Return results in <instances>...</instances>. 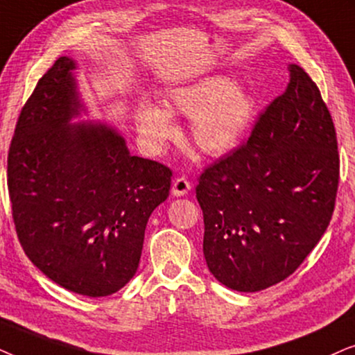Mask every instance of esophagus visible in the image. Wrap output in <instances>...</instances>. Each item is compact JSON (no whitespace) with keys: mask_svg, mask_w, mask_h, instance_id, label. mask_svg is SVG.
<instances>
[{"mask_svg":"<svg viewBox=\"0 0 355 355\" xmlns=\"http://www.w3.org/2000/svg\"><path fill=\"white\" fill-rule=\"evenodd\" d=\"M190 190H191V185L185 177H178L172 185V195L173 196H185V195H188V191H190Z\"/></svg>","mask_w":355,"mask_h":355,"instance_id":"34e87169","label":"esophagus"}]
</instances>
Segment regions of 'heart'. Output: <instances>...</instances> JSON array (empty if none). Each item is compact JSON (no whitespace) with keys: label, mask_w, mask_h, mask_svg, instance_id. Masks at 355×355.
Returning <instances> with one entry per match:
<instances>
[{"label":"heart","mask_w":355,"mask_h":355,"mask_svg":"<svg viewBox=\"0 0 355 355\" xmlns=\"http://www.w3.org/2000/svg\"><path fill=\"white\" fill-rule=\"evenodd\" d=\"M165 108L143 102L135 110L139 139L150 153H160L177 135L172 115L188 116L190 138L198 150L222 157L240 144L253 118L254 101L227 74H209L175 86L164 96Z\"/></svg>","instance_id":"heart-1"}]
</instances>
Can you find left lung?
<instances>
[{
	"label": "left lung",
	"instance_id": "obj_1",
	"mask_svg": "<svg viewBox=\"0 0 355 355\" xmlns=\"http://www.w3.org/2000/svg\"><path fill=\"white\" fill-rule=\"evenodd\" d=\"M286 92L247 143L200 175L207 268L220 284L258 292L289 277L331 220L339 183L336 131L316 84L289 64Z\"/></svg>",
	"mask_w": 355,
	"mask_h": 355
}]
</instances>
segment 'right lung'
<instances>
[{"mask_svg":"<svg viewBox=\"0 0 355 355\" xmlns=\"http://www.w3.org/2000/svg\"><path fill=\"white\" fill-rule=\"evenodd\" d=\"M76 61L61 56L22 107L8 154V190L24 252L74 294L105 297L139 266L149 216L172 170L131 155L102 121H79Z\"/></svg>","mask_w":355,"mask_h":355,"instance_id":"add662e5","label":"right lung"}]
</instances>
